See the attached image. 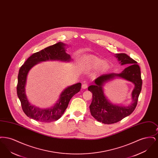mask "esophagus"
<instances>
[{"instance_id":"esophagus-1","label":"esophagus","mask_w":158,"mask_h":158,"mask_svg":"<svg viewBox=\"0 0 158 158\" xmlns=\"http://www.w3.org/2000/svg\"><path fill=\"white\" fill-rule=\"evenodd\" d=\"M87 87H88V84L87 83H82V89H86Z\"/></svg>"}]
</instances>
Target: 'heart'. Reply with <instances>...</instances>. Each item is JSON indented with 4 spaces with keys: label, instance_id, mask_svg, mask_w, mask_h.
<instances>
[{
    "label": "heart",
    "instance_id": "b5f03b06",
    "mask_svg": "<svg viewBox=\"0 0 158 158\" xmlns=\"http://www.w3.org/2000/svg\"><path fill=\"white\" fill-rule=\"evenodd\" d=\"M82 64L85 68L88 69L99 68L102 64V68L104 69L108 67V64L104 62V60L92 55L87 56L84 57L82 60Z\"/></svg>",
    "mask_w": 158,
    "mask_h": 158
}]
</instances>
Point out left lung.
Masks as SVG:
<instances>
[{
  "label": "left lung",
  "mask_w": 158,
  "mask_h": 158,
  "mask_svg": "<svg viewBox=\"0 0 158 158\" xmlns=\"http://www.w3.org/2000/svg\"><path fill=\"white\" fill-rule=\"evenodd\" d=\"M114 56L121 66H129L120 73H113L99 76L88 88L92 93V101L89 105L91 115L99 122L106 124L117 123L133 112L142 86L140 69L135 60L124 53L115 54ZM116 78L125 79L135 85L131 94L132 102L127 106L113 104L105 95L103 89L105 83Z\"/></svg>",
  "instance_id": "1"
}]
</instances>
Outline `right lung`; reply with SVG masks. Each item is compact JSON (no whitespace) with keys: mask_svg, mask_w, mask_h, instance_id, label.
<instances>
[{"mask_svg":"<svg viewBox=\"0 0 158 158\" xmlns=\"http://www.w3.org/2000/svg\"><path fill=\"white\" fill-rule=\"evenodd\" d=\"M66 45L62 42H59L34 53L26 60L19 70L17 95L21 101L23 112L30 118L43 123H50L59 120L67 108L71 98L81 90V83H77L68 86L61 92L56 104L47 108H40L31 104L26 94L27 76L34 66L42 61L50 60L64 62H70L72 60L70 55L66 53Z\"/></svg>","mask_w":158,"mask_h":158,"instance_id":"1","label":"right lung"}]
</instances>
